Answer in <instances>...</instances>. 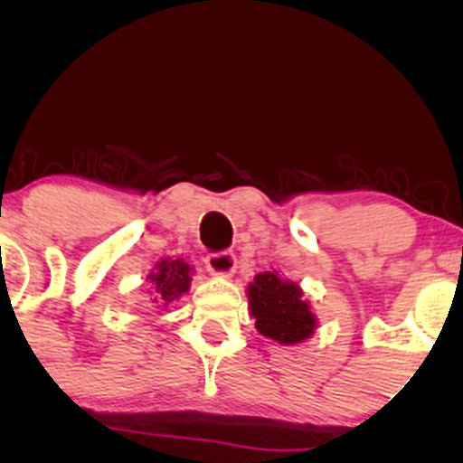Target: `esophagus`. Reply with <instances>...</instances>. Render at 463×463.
<instances>
[{"label": "esophagus", "mask_w": 463, "mask_h": 463, "mask_svg": "<svg viewBox=\"0 0 463 463\" xmlns=\"http://www.w3.org/2000/svg\"><path fill=\"white\" fill-rule=\"evenodd\" d=\"M204 265H206V269H209V274L224 276V279H226V276L235 274L237 257L231 252V250H222V252L206 254Z\"/></svg>", "instance_id": "obj_1"}]
</instances>
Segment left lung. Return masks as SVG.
Returning <instances> with one entry per match:
<instances>
[{
  "label": "left lung",
  "mask_w": 463,
  "mask_h": 463,
  "mask_svg": "<svg viewBox=\"0 0 463 463\" xmlns=\"http://www.w3.org/2000/svg\"><path fill=\"white\" fill-rule=\"evenodd\" d=\"M248 298L257 320L254 326L265 337L279 344H298L311 337L316 316L302 300V289L296 283L279 279L276 272H261L250 283Z\"/></svg>",
  "instance_id": "1"
}]
</instances>
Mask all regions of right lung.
I'll return each instance as SVG.
<instances>
[{
	"mask_svg": "<svg viewBox=\"0 0 463 463\" xmlns=\"http://www.w3.org/2000/svg\"><path fill=\"white\" fill-rule=\"evenodd\" d=\"M147 279L152 283L154 300L169 305L189 289L191 268L183 259H163V261L156 263V268Z\"/></svg>",
	"mask_w": 463,
	"mask_h": 463,
	"instance_id": "obj_1",
	"label": "right lung"
}]
</instances>
